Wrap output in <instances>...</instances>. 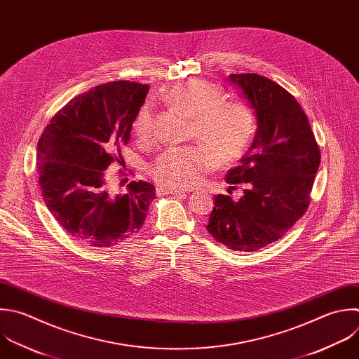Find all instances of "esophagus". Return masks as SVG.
I'll list each match as a JSON object with an SVG mask.
<instances>
[{
    "instance_id": "esophagus-1",
    "label": "esophagus",
    "mask_w": 359,
    "mask_h": 359,
    "mask_svg": "<svg viewBox=\"0 0 359 359\" xmlns=\"http://www.w3.org/2000/svg\"><path fill=\"white\" fill-rule=\"evenodd\" d=\"M157 194L158 195H163V194H165V195H185V192L184 191H181V189H175V188H168V187H157Z\"/></svg>"
}]
</instances>
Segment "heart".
Here are the masks:
<instances>
[{
	"label": "heart",
	"instance_id": "obj_1",
	"mask_svg": "<svg viewBox=\"0 0 359 359\" xmlns=\"http://www.w3.org/2000/svg\"><path fill=\"white\" fill-rule=\"evenodd\" d=\"M223 97L217 84L201 79L181 81L165 94L171 105L191 118V136L202 144L170 147L154 160L150 174L161 187H194L217 161L231 163L247 150L255 135L254 111L243 101ZM132 126L142 142L151 143L156 139L150 102L139 108Z\"/></svg>",
	"mask_w": 359,
	"mask_h": 359
}]
</instances>
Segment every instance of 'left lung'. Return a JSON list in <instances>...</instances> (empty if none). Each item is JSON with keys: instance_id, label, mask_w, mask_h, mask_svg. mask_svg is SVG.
I'll return each mask as SVG.
<instances>
[{"instance_id": "8db88e82", "label": "left lung", "mask_w": 359, "mask_h": 359, "mask_svg": "<svg viewBox=\"0 0 359 359\" xmlns=\"http://www.w3.org/2000/svg\"><path fill=\"white\" fill-rule=\"evenodd\" d=\"M257 114V133L240 165L226 174L233 201L216 195L206 230L233 251H257L279 240L306 213L320 149L296 98L275 81L255 74H230Z\"/></svg>"}]
</instances>
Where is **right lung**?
I'll use <instances>...</instances> for the list:
<instances>
[{
    "label": "right lung",
    "instance_id": "1",
    "mask_svg": "<svg viewBox=\"0 0 359 359\" xmlns=\"http://www.w3.org/2000/svg\"><path fill=\"white\" fill-rule=\"evenodd\" d=\"M147 84L112 81L74 97L46 125L38 142L39 185L59 224L79 243L111 247L137 233L156 189L130 181L111 191L107 168L122 163L121 146L130 140L133 119ZM126 182V172L121 171Z\"/></svg>",
    "mask_w": 359,
    "mask_h": 359
}]
</instances>
